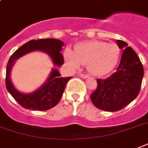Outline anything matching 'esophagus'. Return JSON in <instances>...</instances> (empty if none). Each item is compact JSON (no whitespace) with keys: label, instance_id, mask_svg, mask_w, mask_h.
<instances>
[{"label":"esophagus","instance_id":"34e87169","mask_svg":"<svg viewBox=\"0 0 148 148\" xmlns=\"http://www.w3.org/2000/svg\"><path fill=\"white\" fill-rule=\"evenodd\" d=\"M79 75H80V77H81V78H83V79L88 78V75H85V74H80Z\"/></svg>","mask_w":148,"mask_h":148}]
</instances>
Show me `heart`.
I'll return each instance as SVG.
<instances>
[{
  "label": "heart",
  "instance_id": "b5f03b06",
  "mask_svg": "<svg viewBox=\"0 0 148 148\" xmlns=\"http://www.w3.org/2000/svg\"><path fill=\"white\" fill-rule=\"evenodd\" d=\"M121 49L117 44L102 41H87L79 43L75 51L67 48L64 58L67 63L74 69L80 65H87L88 72L95 76L107 75L114 69L119 61Z\"/></svg>",
  "mask_w": 148,
  "mask_h": 148
}]
</instances>
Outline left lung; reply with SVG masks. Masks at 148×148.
Returning <instances> with one entry per match:
<instances>
[{"mask_svg":"<svg viewBox=\"0 0 148 148\" xmlns=\"http://www.w3.org/2000/svg\"><path fill=\"white\" fill-rule=\"evenodd\" d=\"M124 51L117 71L106 79H98L96 90L90 95L91 102L102 110L115 112L132 102L140 92L143 68L136 52L128 44L117 40Z\"/></svg>","mask_w":148,"mask_h":148,"instance_id":"left-lung-1","label":"left lung"}]
</instances>
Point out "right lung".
Here are the masks:
<instances>
[{
	"label": "right lung",
	"mask_w": 148,
	"mask_h": 148,
	"mask_svg": "<svg viewBox=\"0 0 148 148\" xmlns=\"http://www.w3.org/2000/svg\"><path fill=\"white\" fill-rule=\"evenodd\" d=\"M63 46V42L56 38L31 40L11 56L6 68V88L23 108L42 111L54 107L61 100L66 84L72 77H61L57 69H52L48 79L39 88L31 93H23L17 90L11 80V72L16 61L29 53L41 51L51 58L54 65L61 67L64 64L63 56L61 53Z\"/></svg>",
	"instance_id": "add662e5"
}]
</instances>
